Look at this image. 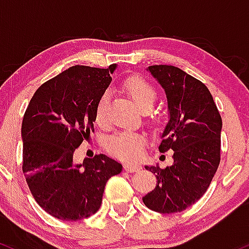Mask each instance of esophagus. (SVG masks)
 <instances>
[{"label": "esophagus", "instance_id": "esophagus-1", "mask_svg": "<svg viewBox=\"0 0 249 249\" xmlns=\"http://www.w3.org/2000/svg\"><path fill=\"white\" fill-rule=\"evenodd\" d=\"M141 169V167L139 166V164H135V163H130V162H127V163H124V170H127V172H136V170H140Z\"/></svg>", "mask_w": 249, "mask_h": 249}]
</instances>
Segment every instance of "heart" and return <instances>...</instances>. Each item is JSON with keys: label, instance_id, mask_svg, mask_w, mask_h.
Segmentation results:
<instances>
[{"label": "heart", "instance_id": "b5f03b06", "mask_svg": "<svg viewBox=\"0 0 249 249\" xmlns=\"http://www.w3.org/2000/svg\"><path fill=\"white\" fill-rule=\"evenodd\" d=\"M122 89L124 93L135 102V105L143 111L147 122L153 127H159L163 124L164 114L161 110L153 108L158 99V91L154 86L148 82L143 77L133 75L127 77L122 83ZM108 99L107 94H103L100 97L95 110V117L99 124H105L107 119L108 109ZM146 146V138L139 133L133 132H122L113 135L107 141L108 149L114 155L124 160H136L141 156Z\"/></svg>", "mask_w": 249, "mask_h": 249}]
</instances>
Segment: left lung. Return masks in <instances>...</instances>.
I'll list each match as a JSON object with an SVG mask.
<instances>
[{"instance_id":"1","label":"left lung","mask_w":249,"mask_h":249,"mask_svg":"<svg viewBox=\"0 0 249 249\" xmlns=\"http://www.w3.org/2000/svg\"><path fill=\"white\" fill-rule=\"evenodd\" d=\"M164 89L169 110L159 146L173 150L172 166L144 168L158 185L142 197L152 211L178 213L194 205L205 194L220 163L222 120L208 88L180 68L167 64L148 67Z\"/></svg>"}]
</instances>
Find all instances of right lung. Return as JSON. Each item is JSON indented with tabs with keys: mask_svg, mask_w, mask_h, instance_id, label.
Returning <instances> with one entry per match:
<instances>
[{
	"mask_svg": "<svg viewBox=\"0 0 249 249\" xmlns=\"http://www.w3.org/2000/svg\"><path fill=\"white\" fill-rule=\"evenodd\" d=\"M116 67H71L44 82L24 113L22 170L36 202L56 219L77 221L96 213L107 181L122 170L105 154L79 164L72 159L94 132L96 105Z\"/></svg>",
	"mask_w": 249,
	"mask_h": 249,
	"instance_id": "1",
	"label": "right lung"
}]
</instances>
